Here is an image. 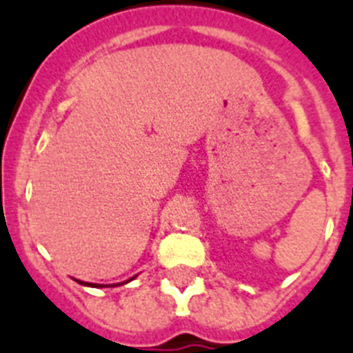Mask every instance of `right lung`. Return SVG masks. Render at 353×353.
<instances>
[{
  "instance_id": "1",
  "label": "right lung",
  "mask_w": 353,
  "mask_h": 353,
  "mask_svg": "<svg viewBox=\"0 0 353 353\" xmlns=\"http://www.w3.org/2000/svg\"><path fill=\"white\" fill-rule=\"evenodd\" d=\"M79 284H83V286H97V284H88V283H83V281H78Z\"/></svg>"
}]
</instances>
